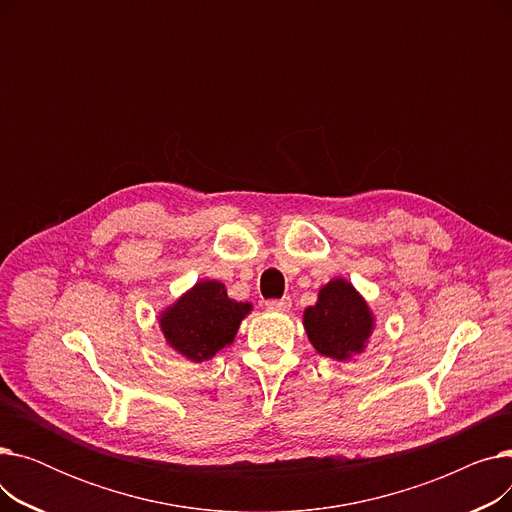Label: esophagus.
Masks as SVG:
<instances>
[{
  "label": "esophagus",
  "mask_w": 512,
  "mask_h": 512,
  "mask_svg": "<svg viewBox=\"0 0 512 512\" xmlns=\"http://www.w3.org/2000/svg\"><path fill=\"white\" fill-rule=\"evenodd\" d=\"M290 305H292L290 297H284V299H272V301H267V303H265V307L270 309V311H288V309H290Z\"/></svg>",
  "instance_id": "esophagus-1"
}]
</instances>
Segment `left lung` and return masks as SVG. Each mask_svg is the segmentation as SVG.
I'll return each mask as SVG.
<instances>
[{"label": "left lung", "instance_id": "left-lung-1", "mask_svg": "<svg viewBox=\"0 0 512 512\" xmlns=\"http://www.w3.org/2000/svg\"><path fill=\"white\" fill-rule=\"evenodd\" d=\"M373 321L365 299L344 278H334L321 288L317 303L303 315L315 351L336 361H348L365 351Z\"/></svg>", "mask_w": 512, "mask_h": 512}]
</instances>
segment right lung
<instances>
[{"label":"right lung","instance_id":"add662e5","mask_svg":"<svg viewBox=\"0 0 512 512\" xmlns=\"http://www.w3.org/2000/svg\"><path fill=\"white\" fill-rule=\"evenodd\" d=\"M251 303H236L218 280H201L159 315L161 332L188 361H207L232 344Z\"/></svg>","mask_w":512,"mask_h":512}]
</instances>
